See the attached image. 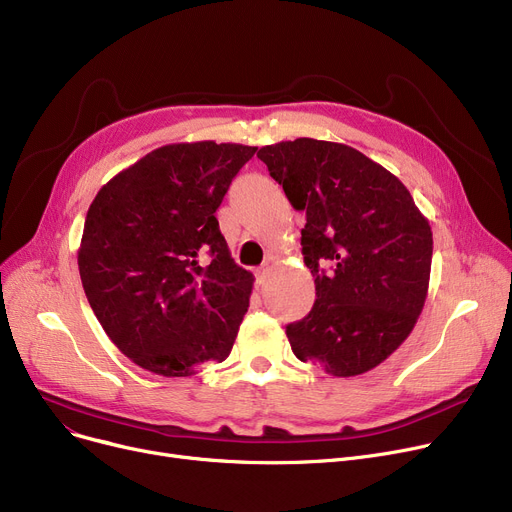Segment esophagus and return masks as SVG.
<instances>
[{"label": "esophagus", "mask_w": 512, "mask_h": 512, "mask_svg": "<svg viewBox=\"0 0 512 512\" xmlns=\"http://www.w3.org/2000/svg\"><path fill=\"white\" fill-rule=\"evenodd\" d=\"M270 270H272V261H263V263L257 267L255 276H257V282H259V284L265 282V278H267V274H270Z\"/></svg>", "instance_id": "obj_1"}]
</instances>
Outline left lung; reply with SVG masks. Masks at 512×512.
Wrapping results in <instances>:
<instances>
[{
	"mask_svg": "<svg viewBox=\"0 0 512 512\" xmlns=\"http://www.w3.org/2000/svg\"><path fill=\"white\" fill-rule=\"evenodd\" d=\"M257 157L307 213L301 245L317 299L286 326L292 353L336 378L378 367L425 305L434 251L427 218L405 184L348 145L297 139Z\"/></svg>",
	"mask_w": 512,
	"mask_h": 512,
	"instance_id": "8db88e82",
	"label": "left lung"
}]
</instances>
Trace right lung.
<instances>
[{
	"mask_svg": "<svg viewBox=\"0 0 512 512\" xmlns=\"http://www.w3.org/2000/svg\"><path fill=\"white\" fill-rule=\"evenodd\" d=\"M255 151L215 141L164 145L93 199L80 280L105 334L139 367L186 378L230 355L255 278L230 257L215 209Z\"/></svg>",
	"mask_w": 512,
	"mask_h": 512,
	"instance_id": "1",
	"label": "right lung"
}]
</instances>
